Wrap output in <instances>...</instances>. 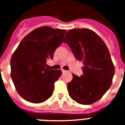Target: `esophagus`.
<instances>
[{
	"mask_svg": "<svg viewBox=\"0 0 125 125\" xmlns=\"http://www.w3.org/2000/svg\"><path fill=\"white\" fill-rule=\"evenodd\" d=\"M62 71L63 73H66V72H67V71H65V70L62 69Z\"/></svg>",
	"mask_w": 125,
	"mask_h": 125,
	"instance_id": "obj_1",
	"label": "esophagus"
}]
</instances>
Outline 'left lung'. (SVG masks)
Listing matches in <instances>:
<instances>
[{
	"mask_svg": "<svg viewBox=\"0 0 125 125\" xmlns=\"http://www.w3.org/2000/svg\"><path fill=\"white\" fill-rule=\"evenodd\" d=\"M63 43H67L75 58L83 62V74H73L68 83L69 94L82 105L99 100L110 88L114 75V66L105 42L88 29H73L66 33Z\"/></svg>",
	"mask_w": 125,
	"mask_h": 125,
	"instance_id": "obj_1",
	"label": "left lung"
}]
</instances>
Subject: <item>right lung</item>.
I'll return each mask as SVG.
<instances>
[{"label": "right lung", "instance_id": "right-lung-1", "mask_svg": "<svg viewBox=\"0 0 125 125\" xmlns=\"http://www.w3.org/2000/svg\"><path fill=\"white\" fill-rule=\"evenodd\" d=\"M65 29L38 27L25 36L12 55L11 76L20 96L33 103H42L53 94L60 70L48 69L47 60L62 43Z\"/></svg>", "mask_w": 125, "mask_h": 125}]
</instances>
